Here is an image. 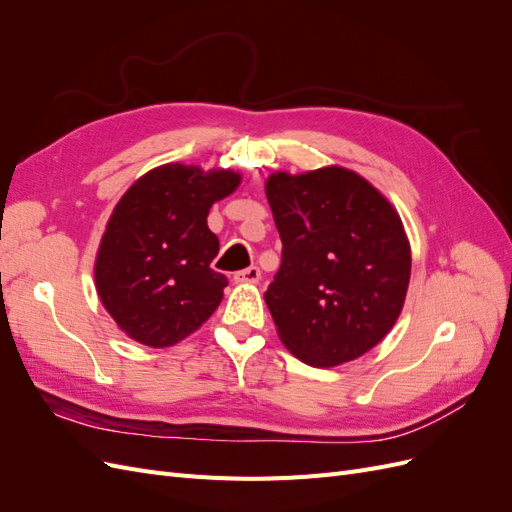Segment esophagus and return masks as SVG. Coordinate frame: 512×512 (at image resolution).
I'll use <instances>...</instances> for the list:
<instances>
[{
    "label": "esophagus",
    "mask_w": 512,
    "mask_h": 512,
    "mask_svg": "<svg viewBox=\"0 0 512 512\" xmlns=\"http://www.w3.org/2000/svg\"><path fill=\"white\" fill-rule=\"evenodd\" d=\"M258 280H260V269L258 267H247V269L235 273L237 284H258Z\"/></svg>",
    "instance_id": "esophagus-1"
}]
</instances>
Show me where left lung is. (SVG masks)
<instances>
[{
    "instance_id": "left-lung-1",
    "label": "left lung",
    "mask_w": 512,
    "mask_h": 512,
    "mask_svg": "<svg viewBox=\"0 0 512 512\" xmlns=\"http://www.w3.org/2000/svg\"><path fill=\"white\" fill-rule=\"evenodd\" d=\"M282 265L265 292L286 348L314 367L359 359L391 331L410 282V243L374 185L346 168L267 181Z\"/></svg>"
}]
</instances>
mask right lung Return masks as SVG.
I'll list each match as a JSON object with an SVG mask.
<instances>
[{"label": "right lung", "instance_id": "add662e5", "mask_svg": "<svg viewBox=\"0 0 512 512\" xmlns=\"http://www.w3.org/2000/svg\"><path fill=\"white\" fill-rule=\"evenodd\" d=\"M239 181L232 170L166 164L121 196L100 243L96 288L136 342L173 346L218 309L228 277L211 269L220 239L207 215Z\"/></svg>", "mask_w": 512, "mask_h": 512}]
</instances>
